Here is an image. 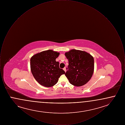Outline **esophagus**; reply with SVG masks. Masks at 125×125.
I'll use <instances>...</instances> for the list:
<instances>
[{"label": "esophagus", "mask_w": 125, "mask_h": 125, "mask_svg": "<svg viewBox=\"0 0 125 125\" xmlns=\"http://www.w3.org/2000/svg\"><path fill=\"white\" fill-rule=\"evenodd\" d=\"M63 70L65 71V72H66V68H65V67H64V68H63Z\"/></svg>", "instance_id": "34e87169"}]
</instances>
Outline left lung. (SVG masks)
Wrapping results in <instances>:
<instances>
[{"label": "left lung", "instance_id": "left-lung-1", "mask_svg": "<svg viewBox=\"0 0 125 125\" xmlns=\"http://www.w3.org/2000/svg\"><path fill=\"white\" fill-rule=\"evenodd\" d=\"M65 56L68 60L65 75L70 83L75 86L87 83L94 72L93 57L85 52L74 49L66 52Z\"/></svg>", "mask_w": 125, "mask_h": 125}]
</instances>
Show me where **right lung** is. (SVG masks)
<instances>
[{
    "instance_id": "right-lung-1",
    "label": "right lung",
    "mask_w": 125,
    "mask_h": 125,
    "mask_svg": "<svg viewBox=\"0 0 125 125\" xmlns=\"http://www.w3.org/2000/svg\"><path fill=\"white\" fill-rule=\"evenodd\" d=\"M59 52L47 50L33 56L30 59L32 73L36 81L42 86L51 87L57 83L59 78L65 73L59 67L56 59Z\"/></svg>"
}]
</instances>
